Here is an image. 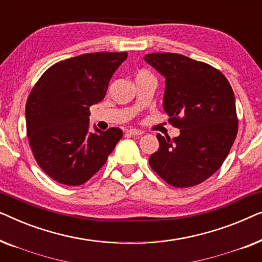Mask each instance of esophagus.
<instances>
[{"mask_svg": "<svg viewBox=\"0 0 262 262\" xmlns=\"http://www.w3.org/2000/svg\"><path fill=\"white\" fill-rule=\"evenodd\" d=\"M126 134L130 136H141L143 135V131L137 130V128H130V130L126 131Z\"/></svg>", "mask_w": 262, "mask_h": 262, "instance_id": "1", "label": "esophagus"}]
</instances>
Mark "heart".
<instances>
[{"label": "heart", "instance_id": "obj_1", "mask_svg": "<svg viewBox=\"0 0 262 262\" xmlns=\"http://www.w3.org/2000/svg\"><path fill=\"white\" fill-rule=\"evenodd\" d=\"M143 74H146V73H144V71H141V73H139L138 75H143ZM138 75H137V76H138Z\"/></svg>", "mask_w": 262, "mask_h": 262}]
</instances>
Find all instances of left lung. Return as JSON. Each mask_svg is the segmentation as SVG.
<instances>
[{"mask_svg": "<svg viewBox=\"0 0 262 262\" xmlns=\"http://www.w3.org/2000/svg\"><path fill=\"white\" fill-rule=\"evenodd\" d=\"M144 60L166 78L163 110L180 128L173 139L157 135L149 164L174 187L198 185L220 169L237 135L231 85L213 67L178 53H148Z\"/></svg>", "mask_w": 262, "mask_h": 262, "instance_id": "left-lung-1", "label": "left lung"}]
</instances>
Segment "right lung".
Returning a JSON list of instances; mask_svg holds the SVG:
<instances>
[{
  "instance_id": "add662e5",
  "label": "right lung",
  "mask_w": 262,
  "mask_h": 262,
  "mask_svg": "<svg viewBox=\"0 0 262 262\" xmlns=\"http://www.w3.org/2000/svg\"><path fill=\"white\" fill-rule=\"evenodd\" d=\"M126 52L85 53L53 64L26 102L27 137L34 159L59 184L87 182L103 164L123 131H89V107L105 98Z\"/></svg>"
}]
</instances>
